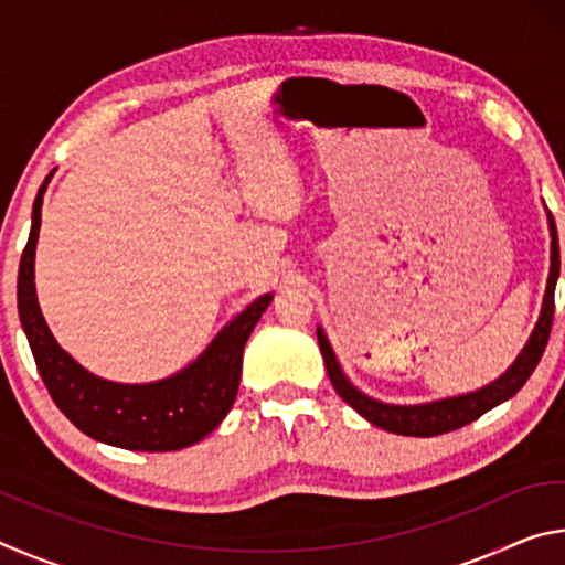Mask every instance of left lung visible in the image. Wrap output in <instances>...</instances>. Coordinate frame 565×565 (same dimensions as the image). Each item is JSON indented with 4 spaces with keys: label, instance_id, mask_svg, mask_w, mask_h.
Masks as SVG:
<instances>
[{
    "label": "left lung",
    "instance_id": "8db88e82",
    "mask_svg": "<svg viewBox=\"0 0 565 565\" xmlns=\"http://www.w3.org/2000/svg\"><path fill=\"white\" fill-rule=\"evenodd\" d=\"M548 226H551V271H548L546 294H543L541 317H539V323H535L529 343H525L523 351L519 353V359L511 363L503 376L495 379L489 386L473 391V394L431 401V404H416V406L384 404V401H376L363 394V391H359L347 376H343V371L337 361V353H333L327 333H323V329L319 327L317 329L319 349L337 394L347 401L353 411H359L363 418L371 420V424L379 428H384V431L401 434V436H420V438L456 431V428L471 424V420L481 418L486 411H491L493 406H499L503 401H509L511 396L519 394L525 381H529V376L533 374V369L539 366L543 351H546V343L551 337V323H553V306H556L553 303V294H556V281L561 274V254H558L556 222H553L551 212H548Z\"/></svg>",
    "mask_w": 565,
    "mask_h": 565
}]
</instances>
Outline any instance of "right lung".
I'll return each instance as SVG.
<instances>
[{
    "label": "right lung",
    "mask_w": 565,
    "mask_h": 565,
    "mask_svg": "<svg viewBox=\"0 0 565 565\" xmlns=\"http://www.w3.org/2000/svg\"><path fill=\"white\" fill-rule=\"evenodd\" d=\"M54 174V171H52ZM52 174L36 191L32 232L19 262V319L46 391L82 434L129 451H179L199 444L234 406L246 339L274 296L264 294L226 323L206 351L179 374L154 384H114L79 366L42 317L34 289V254L42 226V202Z\"/></svg>",
    "instance_id": "obj_1"
}]
</instances>
